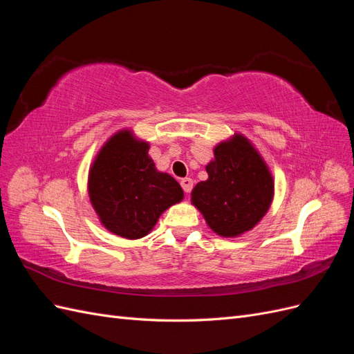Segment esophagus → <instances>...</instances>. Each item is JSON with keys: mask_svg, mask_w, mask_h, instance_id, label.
Masks as SVG:
<instances>
[{"mask_svg": "<svg viewBox=\"0 0 354 354\" xmlns=\"http://www.w3.org/2000/svg\"><path fill=\"white\" fill-rule=\"evenodd\" d=\"M180 185H181V187H183V190L186 192V194H190L192 189H194V180L189 178V177H186V178H181Z\"/></svg>", "mask_w": 354, "mask_h": 354, "instance_id": "34e87169", "label": "esophagus"}]
</instances>
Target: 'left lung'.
I'll use <instances>...</instances> for the list:
<instances>
[{
	"mask_svg": "<svg viewBox=\"0 0 354 354\" xmlns=\"http://www.w3.org/2000/svg\"><path fill=\"white\" fill-rule=\"evenodd\" d=\"M205 169L208 178L194 187L190 201L208 227L223 238L252 230L272 205L274 180L250 138L234 133L220 142Z\"/></svg>",
	"mask_w": 354,
	"mask_h": 354,
	"instance_id": "obj_1",
	"label": "left lung"
}]
</instances>
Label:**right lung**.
<instances>
[{
	"label": "right lung",
	"mask_w": 354,
	"mask_h": 354,
	"mask_svg": "<svg viewBox=\"0 0 354 354\" xmlns=\"http://www.w3.org/2000/svg\"><path fill=\"white\" fill-rule=\"evenodd\" d=\"M149 147L124 128L104 142L88 171V196L102 226L130 241L151 233L162 212L185 198L177 180L156 169Z\"/></svg>",
	"instance_id": "obj_1"
}]
</instances>
